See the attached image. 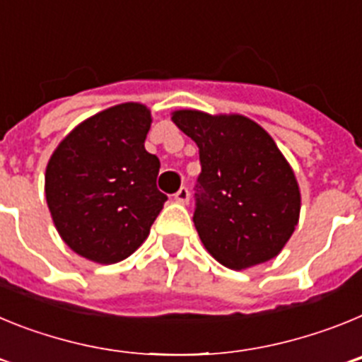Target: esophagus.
<instances>
[{"label": "esophagus", "instance_id": "esophagus-1", "mask_svg": "<svg viewBox=\"0 0 362 362\" xmlns=\"http://www.w3.org/2000/svg\"><path fill=\"white\" fill-rule=\"evenodd\" d=\"M174 199L181 204H188L190 201V192H188L187 187H181L177 192L174 194Z\"/></svg>", "mask_w": 362, "mask_h": 362}]
</instances>
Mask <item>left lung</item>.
<instances>
[{"mask_svg": "<svg viewBox=\"0 0 362 362\" xmlns=\"http://www.w3.org/2000/svg\"><path fill=\"white\" fill-rule=\"evenodd\" d=\"M172 121L199 148L194 225L204 248L232 270L276 257L297 226L300 194L274 139L239 114L177 110Z\"/></svg>", "mask_w": 362, "mask_h": 362, "instance_id": "obj_1", "label": "left lung"}]
</instances>
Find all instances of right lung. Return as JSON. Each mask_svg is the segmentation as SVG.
Segmentation results:
<instances>
[{"mask_svg": "<svg viewBox=\"0 0 362 362\" xmlns=\"http://www.w3.org/2000/svg\"><path fill=\"white\" fill-rule=\"evenodd\" d=\"M152 116L123 103L78 124L54 150L45 196L63 241L81 257L114 264L143 245L166 196L159 159L145 150Z\"/></svg>", "mask_w": 362, "mask_h": 362, "instance_id": "1", "label": "right lung"}]
</instances>
